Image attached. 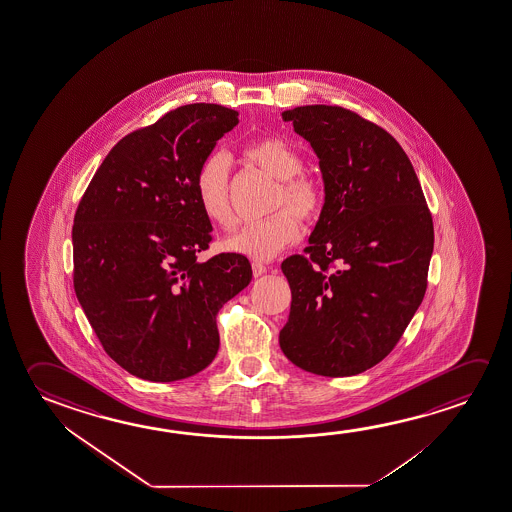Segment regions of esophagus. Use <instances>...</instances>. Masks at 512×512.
<instances>
[{
    "label": "esophagus",
    "mask_w": 512,
    "mask_h": 512,
    "mask_svg": "<svg viewBox=\"0 0 512 512\" xmlns=\"http://www.w3.org/2000/svg\"><path fill=\"white\" fill-rule=\"evenodd\" d=\"M252 269L253 276H255V278H259V276L264 275V273L268 271V268H266L262 262H252Z\"/></svg>",
    "instance_id": "esophagus-1"
}]
</instances>
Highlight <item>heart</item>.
Wrapping results in <instances>:
<instances>
[{
    "instance_id": "1",
    "label": "heart",
    "mask_w": 512,
    "mask_h": 512,
    "mask_svg": "<svg viewBox=\"0 0 512 512\" xmlns=\"http://www.w3.org/2000/svg\"><path fill=\"white\" fill-rule=\"evenodd\" d=\"M244 158L280 181L273 209L287 204L299 218L307 221L319 214L323 189L310 175L303 173L305 161L294 145L276 136L260 138L244 147ZM195 191L200 209L209 220L223 228L232 227L234 211L230 205L227 154L213 152L200 163ZM291 212L280 210L264 220L246 223L225 239V248L248 259H273L298 239V217Z\"/></svg>"
}]
</instances>
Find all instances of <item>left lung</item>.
<instances>
[{
  "label": "left lung",
  "instance_id": "1",
  "mask_svg": "<svg viewBox=\"0 0 512 512\" xmlns=\"http://www.w3.org/2000/svg\"><path fill=\"white\" fill-rule=\"evenodd\" d=\"M282 117L319 158L324 205L305 255L282 262L292 301L280 347L299 369L354 376L390 354L424 299L433 216L383 127L326 104Z\"/></svg>",
  "mask_w": 512,
  "mask_h": 512
}]
</instances>
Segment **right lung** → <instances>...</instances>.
Listing matches in <instances>:
<instances>
[{"label":"right lung","instance_id":"right-lung-1","mask_svg":"<svg viewBox=\"0 0 512 512\" xmlns=\"http://www.w3.org/2000/svg\"><path fill=\"white\" fill-rule=\"evenodd\" d=\"M237 117L220 104L168 111L110 150L79 202L74 291L104 351L136 378L204 370L220 347L216 315L252 280L244 255L197 259L213 239L198 166Z\"/></svg>","mask_w":512,"mask_h":512}]
</instances>
